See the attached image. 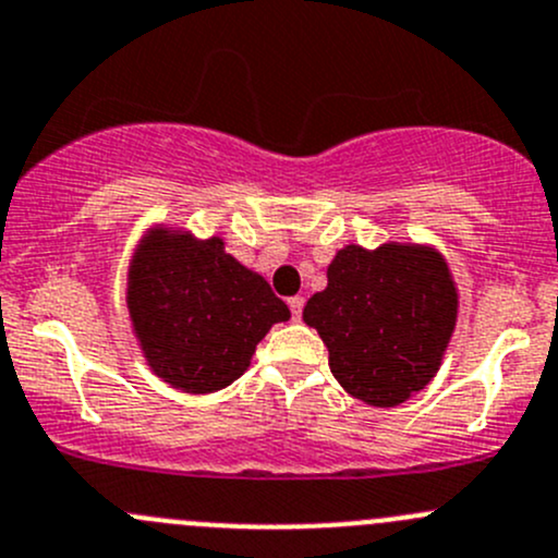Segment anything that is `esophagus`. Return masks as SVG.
I'll list each match as a JSON object with an SVG mask.
<instances>
[{
  "label": "esophagus",
  "instance_id": "obj_1",
  "mask_svg": "<svg viewBox=\"0 0 558 558\" xmlns=\"http://www.w3.org/2000/svg\"><path fill=\"white\" fill-rule=\"evenodd\" d=\"M289 307H291V315H294V320H300L302 318V307H305V296H291Z\"/></svg>",
  "mask_w": 558,
  "mask_h": 558
}]
</instances>
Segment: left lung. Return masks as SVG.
Segmentation results:
<instances>
[{
    "mask_svg": "<svg viewBox=\"0 0 558 558\" xmlns=\"http://www.w3.org/2000/svg\"><path fill=\"white\" fill-rule=\"evenodd\" d=\"M305 318L329 348V367L351 397L393 408L440 369L459 318V291L432 245H345L326 269Z\"/></svg>",
    "mask_w": 558,
    "mask_h": 558,
    "instance_id": "8db88e82",
    "label": "left lung"
}]
</instances>
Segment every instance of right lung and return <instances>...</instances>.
I'll list each match as a JSON object with an SVG mask.
<instances>
[{"instance_id": "add662e5", "label": "right lung", "mask_w": 558, "mask_h": 558, "mask_svg": "<svg viewBox=\"0 0 558 558\" xmlns=\"http://www.w3.org/2000/svg\"><path fill=\"white\" fill-rule=\"evenodd\" d=\"M126 307L145 362L185 393L221 391L240 378L262 337L291 311L267 280L227 253L159 223L134 247Z\"/></svg>"}]
</instances>
